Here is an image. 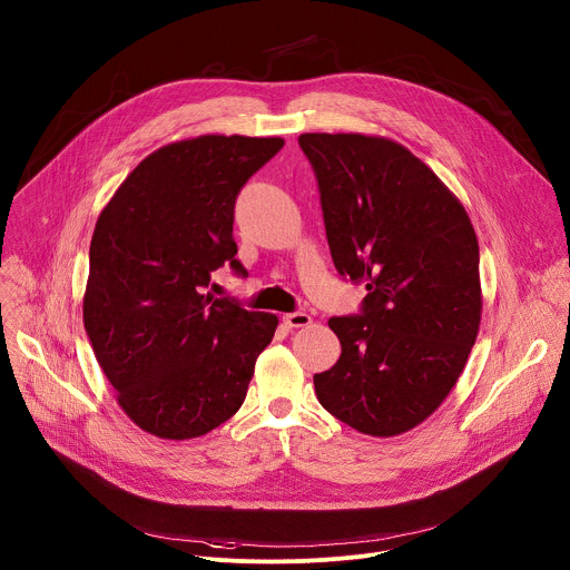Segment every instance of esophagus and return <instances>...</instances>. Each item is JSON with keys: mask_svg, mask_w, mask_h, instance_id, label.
Returning a JSON list of instances; mask_svg holds the SVG:
<instances>
[{"mask_svg": "<svg viewBox=\"0 0 570 570\" xmlns=\"http://www.w3.org/2000/svg\"><path fill=\"white\" fill-rule=\"evenodd\" d=\"M282 320H284V324H286L288 330H299V327H308V324H311V315L302 313V311L286 313Z\"/></svg>", "mask_w": 570, "mask_h": 570, "instance_id": "1", "label": "esophagus"}]
</instances>
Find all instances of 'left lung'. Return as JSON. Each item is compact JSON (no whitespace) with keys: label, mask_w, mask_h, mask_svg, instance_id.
<instances>
[{"label":"left lung","mask_w":570,"mask_h":570,"mask_svg":"<svg viewBox=\"0 0 570 570\" xmlns=\"http://www.w3.org/2000/svg\"><path fill=\"white\" fill-rule=\"evenodd\" d=\"M336 271L365 284L332 317L341 358L313 376L324 411L390 438L433 415L480 327L478 238L462 203L409 148L358 132H304Z\"/></svg>","instance_id":"left-lung-1"}]
</instances>
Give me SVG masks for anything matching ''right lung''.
Returning <instances> with one entry per match:
<instances>
[{"instance_id":"right-lung-1","label":"right lung","mask_w":570,"mask_h":570,"mask_svg":"<svg viewBox=\"0 0 570 570\" xmlns=\"http://www.w3.org/2000/svg\"><path fill=\"white\" fill-rule=\"evenodd\" d=\"M282 137L203 135L141 159L104 207L92 243L83 322L124 413L161 440L200 438L246 399L277 315L205 293L234 257L240 187Z\"/></svg>"}]
</instances>
